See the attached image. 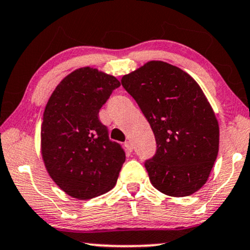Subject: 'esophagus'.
<instances>
[{
	"label": "esophagus",
	"instance_id": "1",
	"mask_svg": "<svg viewBox=\"0 0 250 250\" xmlns=\"http://www.w3.org/2000/svg\"><path fill=\"white\" fill-rule=\"evenodd\" d=\"M125 147H126V150H127L128 153H132V152H133V144H132L131 141H127V142H125Z\"/></svg>",
	"mask_w": 250,
	"mask_h": 250
}]
</instances>
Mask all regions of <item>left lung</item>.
<instances>
[{
  "instance_id": "8db88e82",
  "label": "left lung",
  "mask_w": 250,
  "mask_h": 250,
  "mask_svg": "<svg viewBox=\"0 0 250 250\" xmlns=\"http://www.w3.org/2000/svg\"><path fill=\"white\" fill-rule=\"evenodd\" d=\"M122 84L157 141V153L146 161L153 187L172 197L201 189L218 157L220 129L198 83L175 65L150 61L124 75Z\"/></svg>"
}]
</instances>
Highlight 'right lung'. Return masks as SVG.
<instances>
[{"label": "right lung", "instance_id": "obj_1", "mask_svg": "<svg viewBox=\"0 0 250 250\" xmlns=\"http://www.w3.org/2000/svg\"><path fill=\"white\" fill-rule=\"evenodd\" d=\"M119 85L114 75L84 66L67 74L47 101L42 161L50 178L71 197L90 200L116 185L125 152L109 140L98 114Z\"/></svg>", "mask_w": 250, "mask_h": 250}]
</instances>
